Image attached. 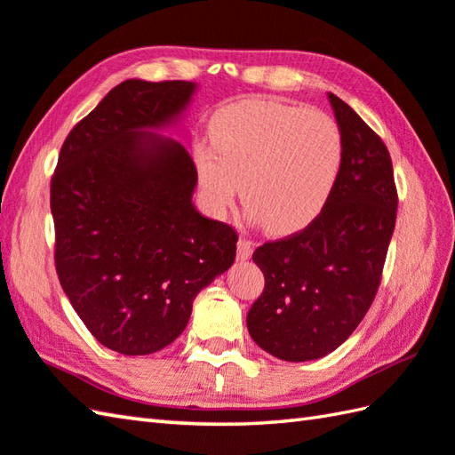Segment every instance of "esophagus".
Wrapping results in <instances>:
<instances>
[{
	"label": "esophagus",
	"mask_w": 455,
	"mask_h": 455,
	"mask_svg": "<svg viewBox=\"0 0 455 455\" xmlns=\"http://www.w3.org/2000/svg\"><path fill=\"white\" fill-rule=\"evenodd\" d=\"M251 253H253V244H251V242L246 240V238H240L238 244H236V256H238V259L240 261H246V259L251 258Z\"/></svg>",
	"instance_id": "obj_1"
}]
</instances>
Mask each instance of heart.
<instances>
[{
    "label": "heart",
    "instance_id": "obj_1",
    "mask_svg": "<svg viewBox=\"0 0 455 455\" xmlns=\"http://www.w3.org/2000/svg\"><path fill=\"white\" fill-rule=\"evenodd\" d=\"M211 144L194 163L209 207L223 215L238 189L253 219L271 235H292L325 209L339 178V125L318 110L271 99L225 104L209 124Z\"/></svg>",
    "mask_w": 455,
    "mask_h": 455
}]
</instances>
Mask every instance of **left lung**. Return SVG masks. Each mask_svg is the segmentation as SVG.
Segmentation results:
<instances>
[{
    "mask_svg": "<svg viewBox=\"0 0 455 455\" xmlns=\"http://www.w3.org/2000/svg\"><path fill=\"white\" fill-rule=\"evenodd\" d=\"M327 99L343 137L339 178L312 225L253 251L266 289L248 312L263 351L289 363L322 358L371 308L395 228L397 192L384 141L347 102Z\"/></svg>",
    "mask_w": 455,
    "mask_h": 455,
    "instance_id": "1",
    "label": "left lung"
}]
</instances>
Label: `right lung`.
<instances>
[{
	"label": "right lung",
	"mask_w": 455,
	"mask_h": 455,
	"mask_svg": "<svg viewBox=\"0 0 455 455\" xmlns=\"http://www.w3.org/2000/svg\"><path fill=\"white\" fill-rule=\"evenodd\" d=\"M196 91L192 81L120 83L71 130L52 178L63 292L116 353L171 345L197 292L236 258V232L192 202V156L164 137Z\"/></svg>",
	"instance_id": "right-lung-1"
}]
</instances>
